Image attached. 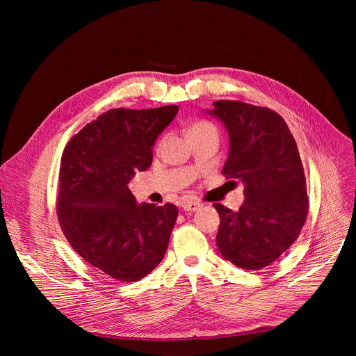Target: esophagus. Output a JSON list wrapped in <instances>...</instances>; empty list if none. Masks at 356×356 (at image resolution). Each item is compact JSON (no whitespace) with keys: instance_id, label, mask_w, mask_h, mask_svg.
Wrapping results in <instances>:
<instances>
[{"instance_id":"1","label":"esophagus","mask_w":356,"mask_h":356,"mask_svg":"<svg viewBox=\"0 0 356 356\" xmlns=\"http://www.w3.org/2000/svg\"><path fill=\"white\" fill-rule=\"evenodd\" d=\"M202 208V203L196 200H183L181 202V209L184 212H196Z\"/></svg>"}]
</instances>
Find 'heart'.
Returning a JSON list of instances; mask_svg holds the SVG:
<instances>
[{
  "label": "heart",
  "mask_w": 356,
  "mask_h": 356,
  "mask_svg": "<svg viewBox=\"0 0 356 356\" xmlns=\"http://www.w3.org/2000/svg\"><path fill=\"white\" fill-rule=\"evenodd\" d=\"M204 128H215L212 124L209 122H204V121H200V122H195L192 124L188 129H186V133H192V131H197V129H204Z\"/></svg>",
  "instance_id": "b5f03b06"
}]
</instances>
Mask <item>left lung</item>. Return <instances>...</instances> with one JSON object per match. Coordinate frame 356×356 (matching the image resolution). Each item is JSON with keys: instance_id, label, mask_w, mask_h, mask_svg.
Segmentation results:
<instances>
[{"instance_id": "left-lung-1", "label": "left lung", "mask_w": 356, "mask_h": 356, "mask_svg": "<svg viewBox=\"0 0 356 356\" xmlns=\"http://www.w3.org/2000/svg\"><path fill=\"white\" fill-rule=\"evenodd\" d=\"M229 137L222 173L242 181L245 200L238 212L216 203V245L239 268L261 270L300 235L309 200L303 164L286 121L277 112L241 101H216L204 111Z\"/></svg>"}]
</instances>
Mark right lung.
<instances>
[{
    "instance_id": "1",
    "label": "right lung",
    "mask_w": 356,
    "mask_h": 356,
    "mask_svg": "<svg viewBox=\"0 0 356 356\" xmlns=\"http://www.w3.org/2000/svg\"><path fill=\"white\" fill-rule=\"evenodd\" d=\"M177 112V105L109 109L65 147L60 228L86 263L118 282H138L167 251L177 208L137 203L128 183L152 165L154 143Z\"/></svg>"
}]
</instances>
